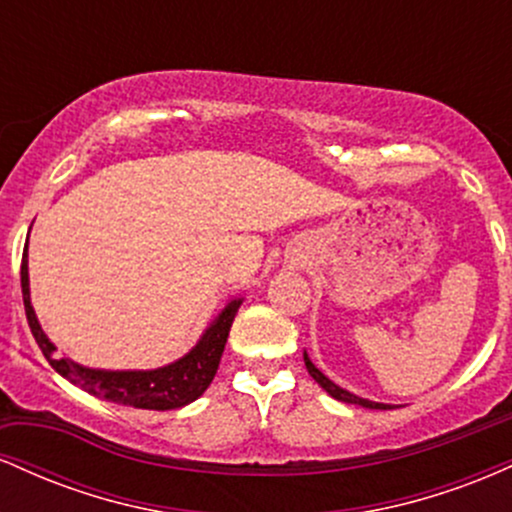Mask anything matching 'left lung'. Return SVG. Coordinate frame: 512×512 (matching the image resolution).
Listing matches in <instances>:
<instances>
[{
	"label": "left lung",
	"instance_id": "8db88e82",
	"mask_svg": "<svg viewBox=\"0 0 512 512\" xmlns=\"http://www.w3.org/2000/svg\"><path fill=\"white\" fill-rule=\"evenodd\" d=\"M303 361H305V368H308V373L313 375V380L317 385L322 387V390H327V395H332L334 399H339V402H346V404H358V407H366V409H392L390 404H380V402H370V399H363V397H356L351 395L349 390H344V387L334 385L330 378H327L322 370L315 368V363L310 361L308 354H303Z\"/></svg>",
	"mask_w": 512,
	"mask_h": 512
}]
</instances>
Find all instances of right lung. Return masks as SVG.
<instances>
[{
	"instance_id": "right-lung-1",
	"label": "right lung",
	"mask_w": 512,
	"mask_h": 512,
	"mask_svg": "<svg viewBox=\"0 0 512 512\" xmlns=\"http://www.w3.org/2000/svg\"><path fill=\"white\" fill-rule=\"evenodd\" d=\"M21 293H23V308H26V320L31 327L35 342H38L43 356L62 378L69 383L81 387L88 395H96L108 402L125 404L134 409H156L168 411L185 407V404L195 402L197 397L204 395V390L214 380L219 361L226 346L228 332H231L233 317H236L243 298H236L221 310L219 317L207 327L195 349L190 354L178 358L175 363L156 368V370H101V368H86L74 363L72 358L55 356V344L45 337L43 327H40L38 317L31 305V289H28V243L23 248L21 260Z\"/></svg>"
}]
</instances>
